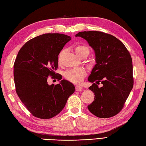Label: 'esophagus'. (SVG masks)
Wrapping results in <instances>:
<instances>
[{"label":"esophagus","mask_w":146,"mask_h":146,"mask_svg":"<svg viewBox=\"0 0 146 146\" xmlns=\"http://www.w3.org/2000/svg\"><path fill=\"white\" fill-rule=\"evenodd\" d=\"M75 88H76V91H82V90H83L82 86H80V85H78L75 86Z\"/></svg>","instance_id":"esophagus-1"}]
</instances>
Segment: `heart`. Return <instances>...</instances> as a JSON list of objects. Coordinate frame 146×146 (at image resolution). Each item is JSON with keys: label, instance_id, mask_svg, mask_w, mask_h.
<instances>
[{"label": "heart", "instance_id": "heart-1", "mask_svg": "<svg viewBox=\"0 0 146 146\" xmlns=\"http://www.w3.org/2000/svg\"><path fill=\"white\" fill-rule=\"evenodd\" d=\"M76 54L79 57L82 58L84 56H87L90 53V49L88 47L83 45L77 46L75 49ZM64 50L61 51L58 55V63H60L61 61L62 56ZM86 75V71L83 68H74L65 71L63 76L68 81L74 83H79L81 82Z\"/></svg>", "mask_w": 146, "mask_h": 146}]
</instances>
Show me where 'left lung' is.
<instances>
[{"instance_id":"8db88e82","label":"left lung","mask_w":146,"mask_h":146,"mask_svg":"<svg viewBox=\"0 0 146 146\" xmlns=\"http://www.w3.org/2000/svg\"><path fill=\"white\" fill-rule=\"evenodd\" d=\"M94 50L96 64L88 80L95 95L88 109L99 118H109L122 109L134 85L131 56L115 37L100 31L79 32ZM102 86L98 88V85Z\"/></svg>"}]
</instances>
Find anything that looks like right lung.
<instances>
[{"instance_id": "1", "label": "right lung", "mask_w": 146, "mask_h": 146, "mask_svg": "<svg viewBox=\"0 0 146 146\" xmlns=\"http://www.w3.org/2000/svg\"><path fill=\"white\" fill-rule=\"evenodd\" d=\"M70 40L63 34H44L27 41L18 52L14 64L15 90L33 116L42 119L56 116L75 92V86L66 80L56 86L47 82L49 76L62 79L54 71L59 54Z\"/></svg>"}]
</instances>
